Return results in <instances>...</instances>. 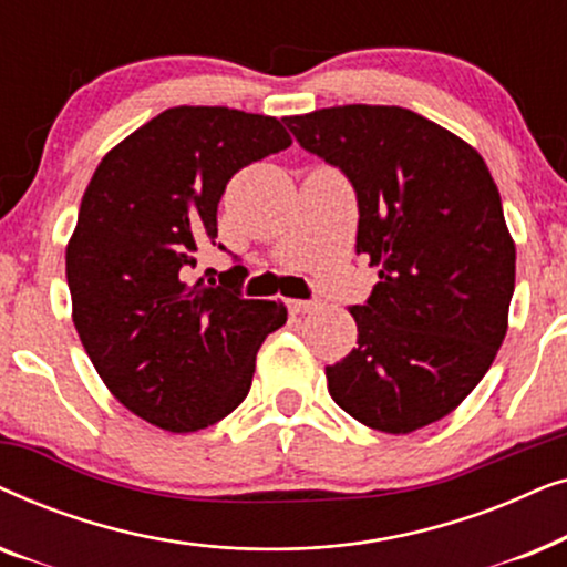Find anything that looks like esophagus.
<instances>
[{
	"label": "esophagus",
	"instance_id": "34e87169",
	"mask_svg": "<svg viewBox=\"0 0 567 567\" xmlns=\"http://www.w3.org/2000/svg\"><path fill=\"white\" fill-rule=\"evenodd\" d=\"M286 307H289L291 315H307V312H315V309L320 307V301H315V299H309V301L289 299V301H286Z\"/></svg>",
	"mask_w": 567,
	"mask_h": 567
}]
</instances>
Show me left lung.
<instances>
[{
  "label": "left lung",
  "mask_w": 567,
  "mask_h": 567,
  "mask_svg": "<svg viewBox=\"0 0 567 567\" xmlns=\"http://www.w3.org/2000/svg\"><path fill=\"white\" fill-rule=\"evenodd\" d=\"M307 152L340 167L359 200L355 252L379 281L351 307L359 340L324 369L348 415L413 433L480 384L508 330L516 245L485 159L398 105H338L284 118Z\"/></svg>",
  "instance_id": "left-lung-1"
}]
</instances>
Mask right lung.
Returning a JSON list of instances; mask_svg holds the SVG:
<instances>
[{"mask_svg": "<svg viewBox=\"0 0 567 567\" xmlns=\"http://www.w3.org/2000/svg\"><path fill=\"white\" fill-rule=\"evenodd\" d=\"M286 146L270 115L169 107L113 146L84 190L66 245L74 328L113 398L157 429L227 417L250 392L262 340L286 322L281 301L243 299L239 281L188 278L198 247L216 245L231 175Z\"/></svg>", "mask_w": 567, "mask_h": 567, "instance_id": "1", "label": "right lung"}]
</instances>
